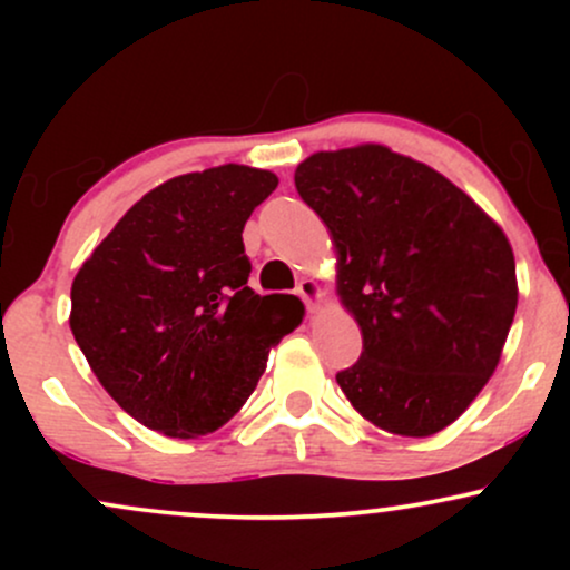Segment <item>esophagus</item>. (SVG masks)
Returning a JSON list of instances; mask_svg holds the SVG:
<instances>
[{
    "instance_id": "esophagus-1",
    "label": "esophagus",
    "mask_w": 570,
    "mask_h": 570,
    "mask_svg": "<svg viewBox=\"0 0 570 570\" xmlns=\"http://www.w3.org/2000/svg\"><path fill=\"white\" fill-rule=\"evenodd\" d=\"M297 294L305 299L307 311H318V307H322L324 292H322V286H318V281L303 278V281H299V284H297Z\"/></svg>"
}]
</instances>
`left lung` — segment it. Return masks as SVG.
Wrapping results in <instances>:
<instances>
[{
  "instance_id": "left-lung-1",
  "label": "left lung",
  "mask_w": 570,
  "mask_h": 570,
  "mask_svg": "<svg viewBox=\"0 0 570 570\" xmlns=\"http://www.w3.org/2000/svg\"><path fill=\"white\" fill-rule=\"evenodd\" d=\"M294 187L330 230L362 358L353 410L399 436L448 429L485 389L517 311L507 233L448 176L385 144L313 153Z\"/></svg>"
}]
</instances>
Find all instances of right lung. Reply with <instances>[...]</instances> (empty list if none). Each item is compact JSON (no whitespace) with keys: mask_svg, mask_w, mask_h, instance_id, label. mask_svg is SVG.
<instances>
[{"mask_svg":"<svg viewBox=\"0 0 570 570\" xmlns=\"http://www.w3.org/2000/svg\"><path fill=\"white\" fill-rule=\"evenodd\" d=\"M278 187L265 168L174 176L122 214L71 281L69 326L107 394L174 440L244 407L271 348L297 330L294 294L248 289L246 219Z\"/></svg>","mask_w":570,"mask_h":570,"instance_id":"right-lung-1","label":"right lung"}]
</instances>
